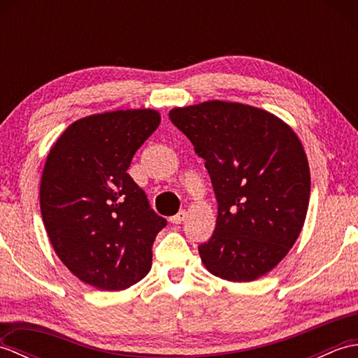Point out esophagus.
<instances>
[{"label":"esophagus","instance_id":"34e87169","mask_svg":"<svg viewBox=\"0 0 358 358\" xmlns=\"http://www.w3.org/2000/svg\"><path fill=\"white\" fill-rule=\"evenodd\" d=\"M185 218H186V210H180L178 214H175V215L171 217L169 220H171V223H173V224H180L181 222H183Z\"/></svg>","mask_w":358,"mask_h":358}]
</instances>
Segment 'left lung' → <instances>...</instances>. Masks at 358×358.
Returning a JSON list of instances; mask_svg holds the SVG:
<instances>
[{"label": "left lung", "mask_w": 358, "mask_h": 358, "mask_svg": "<svg viewBox=\"0 0 358 358\" xmlns=\"http://www.w3.org/2000/svg\"><path fill=\"white\" fill-rule=\"evenodd\" d=\"M209 172L215 231L199 246L210 273L252 281L283 260L305 223L310 175L299 136L272 113L208 101L169 112Z\"/></svg>", "instance_id": "1"}]
</instances>
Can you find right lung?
Masks as SVG:
<instances>
[{"label": "right lung", "instance_id": "obj_1", "mask_svg": "<svg viewBox=\"0 0 358 358\" xmlns=\"http://www.w3.org/2000/svg\"><path fill=\"white\" fill-rule=\"evenodd\" d=\"M159 121L150 109L86 117L48 155L40 187L45 231L59 260L96 289L131 287L152 266V245L167 222L127 169Z\"/></svg>", "mask_w": 358, "mask_h": 358}]
</instances>
